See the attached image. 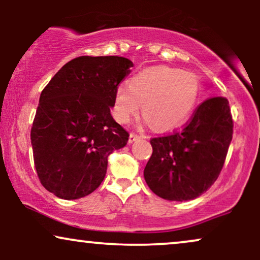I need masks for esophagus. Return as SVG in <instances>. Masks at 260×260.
I'll return each mask as SVG.
<instances>
[{"mask_svg":"<svg viewBox=\"0 0 260 260\" xmlns=\"http://www.w3.org/2000/svg\"><path fill=\"white\" fill-rule=\"evenodd\" d=\"M143 136H140V134H137V133H131L129 134V140H128V142L129 143H133V142H136V140H138V139H140L142 138Z\"/></svg>","mask_w":260,"mask_h":260,"instance_id":"34e87169","label":"esophagus"}]
</instances>
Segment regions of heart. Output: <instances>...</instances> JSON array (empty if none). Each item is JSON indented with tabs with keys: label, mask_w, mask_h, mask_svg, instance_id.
<instances>
[{
	"label": "heart",
	"mask_w": 260,
	"mask_h": 260,
	"mask_svg": "<svg viewBox=\"0 0 260 260\" xmlns=\"http://www.w3.org/2000/svg\"><path fill=\"white\" fill-rule=\"evenodd\" d=\"M198 94V82L190 73L165 66L147 68L133 76L128 86L116 90V117L127 123L143 104L145 120L155 129H174L189 117Z\"/></svg>",
	"instance_id": "1"
}]
</instances>
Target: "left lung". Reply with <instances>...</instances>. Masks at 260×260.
<instances>
[{"label":"left lung","mask_w":260,"mask_h":260,"mask_svg":"<svg viewBox=\"0 0 260 260\" xmlns=\"http://www.w3.org/2000/svg\"><path fill=\"white\" fill-rule=\"evenodd\" d=\"M232 134L229 100H204L181 129L150 139L153 154L144 169L149 188L161 198L177 202L207 192L221 172Z\"/></svg>","instance_id":"left-lung-1"}]
</instances>
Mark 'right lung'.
Returning <instances> with one entry per match:
<instances>
[{"instance_id":"1","label":"right lung","mask_w":260,"mask_h":260,"mask_svg":"<svg viewBox=\"0 0 260 260\" xmlns=\"http://www.w3.org/2000/svg\"><path fill=\"white\" fill-rule=\"evenodd\" d=\"M133 63L118 56H80L67 62L41 91L30 132L41 184L62 199L100 186L107 157L129 133L112 118L118 85Z\"/></svg>"}]
</instances>
